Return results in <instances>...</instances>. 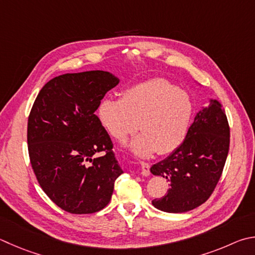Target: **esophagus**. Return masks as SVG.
Instances as JSON below:
<instances>
[{
    "instance_id": "obj_1",
    "label": "esophagus",
    "mask_w": 255,
    "mask_h": 255,
    "mask_svg": "<svg viewBox=\"0 0 255 255\" xmlns=\"http://www.w3.org/2000/svg\"><path fill=\"white\" fill-rule=\"evenodd\" d=\"M140 166H141V174L143 176H149L150 175V165L146 163V161H140Z\"/></svg>"
}]
</instances>
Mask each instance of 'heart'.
I'll return each mask as SVG.
<instances>
[{
  "mask_svg": "<svg viewBox=\"0 0 255 255\" xmlns=\"http://www.w3.org/2000/svg\"><path fill=\"white\" fill-rule=\"evenodd\" d=\"M97 113L109 135L120 141L135 132L138 125L141 133L128 147L147 157L155 151L169 154L182 145L194 106L186 92L172 82L151 79L125 90L119 100H103Z\"/></svg>",
  "mask_w": 255,
  "mask_h": 255,
  "instance_id": "heart-1",
  "label": "heart"
}]
</instances>
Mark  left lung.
Here are the masks:
<instances>
[{"instance_id": "obj_1", "label": "left lung", "mask_w": 255, "mask_h": 255, "mask_svg": "<svg viewBox=\"0 0 255 255\" xmlns=\"http://www.w3.org/2000/svg\"><path fill=\"white\" fill-rule=\"evenodd\" d=\"M230 148L228 118L217 100L197 113L177 149L151 166L152 175L168 179L167 194L152 205L167 213L188 212L205 203L223 172Z\"/></svg>"}]
</instances>
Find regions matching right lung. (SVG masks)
Here are the masks:
<instances>
[{"mask_svg":"<svg viewBox=\"0 0 255 255\" xmlns=\"http://www.w3.org/2000/svg\"><path fill=\"white\" fill-rule=\"evenodd\" d=\"M118 83L107 71L66 73L45 83L32 106L27 120L32 168L50 200L71 214H91L107 206L115 180L124 173L110 136L95 115Z\"/></svg>","mask_w":255,"mask_h":255,"instance_id":"1","label":"right lung"}]
</instances>
